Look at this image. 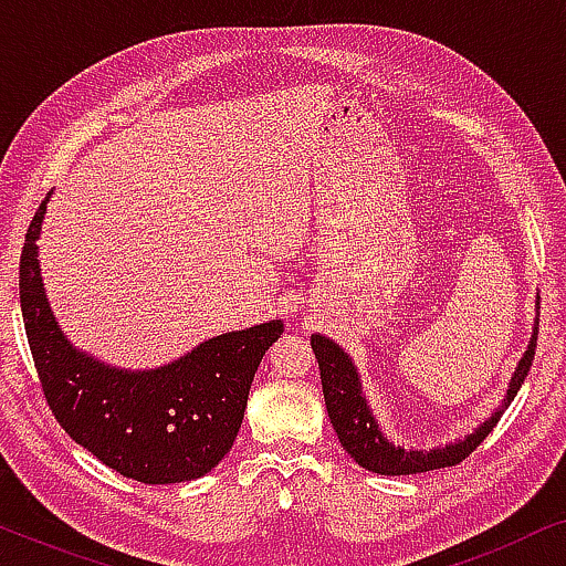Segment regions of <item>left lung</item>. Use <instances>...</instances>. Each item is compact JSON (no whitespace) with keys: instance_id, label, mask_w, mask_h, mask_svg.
<instances>
[{"instance_id":"left-lung-1","label":"left lung","mask_w":566,"mask_h":566,"mask_svg":"<svg viewBox=\"0 0 566 566\" xmlns=\"http://www.w3.org/2000/svg\"><path fill=\"white\" fill-rule=\"evenodd\" d=\"M536 339H538V322L533 329L531 345L525 355L517 363V370L510 381L507 399L497 412L492 415V420H486L482 428H476L469 438L451 443L438 451H405V448L389 443L378 430V424L370 415L366 405V397L360 391L358 374H355L353 360L343 353V347L332 343V339L314 335L312 337V350L319 363V376H322V391H324V405H327L332 428H335L339 443L347 453L353 455L355 463H360L363 469L376 471L384 476H407V474H422V471L432 469H446L455 467L463 459H469L476 451L479 443L490 436L494 424L500 422L502 412L510 401L515 399L517 389H521L525 376H528L533 355H536Z\"/></svg>"}]
</instances>
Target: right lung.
<instances>
[{"label": "right lung", "mask_w": 566, "mask_h": 566, "mask_svg": "<svg viewBox=\"0 0 566 566\" xmlns=\"http://www.w3.org/2000/svg\"><path fill=\"white\" fill-rule=\"evenodd\" d=\"M45 200L20 258V306L38 378L53 417L107 469L144 484H175L219 467L242 428L262 355L283 324L213 337L172 366L144 374L107 368L61 335L38 270Z\"/></svg>", "instance_id": "1"}]
</instances>
